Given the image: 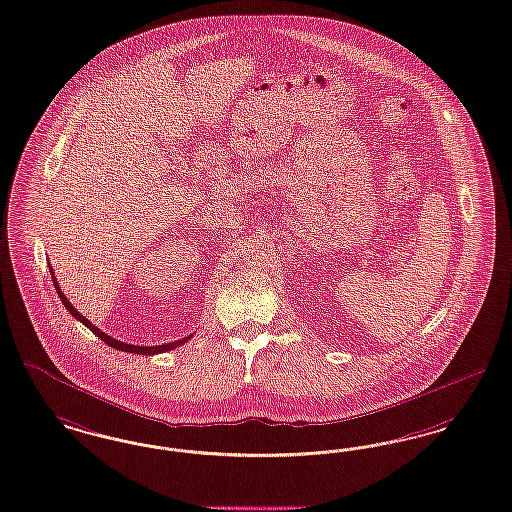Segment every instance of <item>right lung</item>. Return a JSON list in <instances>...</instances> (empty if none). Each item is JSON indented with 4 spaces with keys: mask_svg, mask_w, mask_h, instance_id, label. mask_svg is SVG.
Wrapping results in <instances>:
<instances>
[{
    "mask_svg": "<svg viewBox=\"0 0 512 512\" xmlns=\"http://www.w3.org/2000/svg\"><path fill=\"white\" fill-rule=\"evenodd\" d=\"M49 272H51V278H53V284H55V289H57V293H59V297H61L62 305L66 307V310L78 320V322H82L85 328L91 329L101 341H104L106 345H110L112 348H116V350H123V352H133V354H143V356H152V354H160V352H167V350H173V348L181 347L183 343H186L192 335H188V337H183V339H179V341H173V343H165V345H156V347H139V345H129V343H123V341H118V339H114V337H110L108 333H104L101 329L97 328L95 324H91L83 314H80L76 308L72 307V303L66 299V295L62 293L61 287L57 284V278H55V272H53V268L49 266Z\"/></svg>",
    "mask_w": 512,
    "mask_h": 512,
    "instance_id": "right-lung-1",
    "label": "right lung"
}]
</instances>
